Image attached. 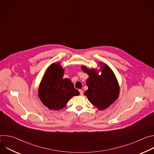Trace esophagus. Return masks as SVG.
I'll use <instances>...</instances> for the list:
<instances>
[{"mask_svg": "<svg viewBox=\"0 0 154 154\" xmlns=\"http://www.w3.org/2000/svg\"><path fill=\"white\" fill-rule=\"evenodd\" d=\"M79 92H80V94L81 96H83V91L82 90H79Z\"/></svg>", "mask_w": 154, "mask_h": 154, "instance_id": "esophagus-1", "label": "esophagus"}]
</instances>
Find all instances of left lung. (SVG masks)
Masks as SVG:
<instances>
[{
    "label": "left lung",
    "mask_w": 154,
    "mask_h": 154,
    "mask_svg": "<svg viewBox=\"0 0 154 154\" xmlns=\"http://www.w3.org/2000/svg\"><path fill=\"white\" fill-rule=\"evenodd\" d=\"M100 65L101 74L95 69H88L82 66V71L87 73L89 78L86 80L88 89L84 94L89 101L99 110H103L110 106L118 98L119 86L115 74L106 64Z\"/></svg>",
    "instance_id": "left-lung-1"
}]
</instances>
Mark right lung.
Returning <instances> with one entry per match:
<instances>
[{"label":"right lung","instance_id":"add662e5","mask_svg":"<svg viewBox=\"0 0 154 154\" xmlns=\"http://www.w3.org/2000/svg\"><path fill=\"white\" fill-rule=\"evenodd\" d=\"M64 70L59 63L47 69L38 88V97L49 109L60 110L79 92L69 79H63Z\"/></svg>","mask_w":154,"mask_h":154}]
</instances>
